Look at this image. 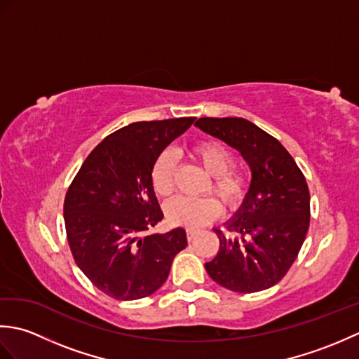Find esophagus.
Returning a JSON list of instances; mask_svg holds the SVG:
<instances>
[{"mask_svg": "<svg viewBox=\"0 0 359 359\" xmlns=\"http://www.w3.org/2000/svg\"><path fill=\"white\" fill-rule=\"evenodd\" d=\"M197 234H199V230H196V228H188V230H187V239L191 242Z\"/></svg>", "mask_w": 359, "mask_h": 359, "instance_id": "1", "label": "esophagus"}]
</instances>
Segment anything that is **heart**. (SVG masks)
Returning <instances> with one entry per match:
<instances>
[{
  "label": "heart",
  "mask_w": 359,
  "mask_h": 359,
  "mask_svg": "<svg viewBox=\"0 0 359 359\" xmlns=\"http://www.w3.org/2000/svg\"><path fill=\"white\" fill-rule=\"evenodd\" d=\"M193 157L205 171L212 175V189L228 208L242 203L248 189V175L233 166L234 157L224 143L205 140L194 144ZM179 170V156L174 149L160 152L151 168L152 188L157 196L170 197L174 193L175 174ZM168 222L177 226L199 228L207 225L220 215V203L216 197L189 199L177 197L165 208Z\"/></svg>",
  "instance_id": "1"
}]
</instances>
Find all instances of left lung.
I'll return each instance as SVG.
<instances>
[{"instance_id":"left-lung-1","label":"left lung","mask_w":359,"mask_h":359,"mask_svg":"<svg viewBox=\"0 0 359 359\" xmlns=\"http://www.w3.org/2000/svg\"><path fill=\"white\" fill-rule=\"evenodd\" d=\"M250 166L251 182L241 208L219 238V253L205 264L210 278L231 292L255 293L285 276L306 239L310 193L306 177L279 140L239 117H202L194 123Z\"/></svg>"}]
</instances>
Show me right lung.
<instances>
[{
  "label": "right lung",
  "instance_id": "obj_1",
  "mask_svg": "<svg viewBox=\"0 0 359 359\" xmlns=\"http://www.w3.org/2000/svg\"><path fill=\"white\" fill-rule=\"evenodd\" d=\"M196 117L135 121L98 143L67 189L65 225L79 269L118 301L147 297L163 285L184 228L142 236L163 219L151 168Z\"/></svg>",
  "mask_w": 359,
  "mask_h": 359
}]
</instances>
